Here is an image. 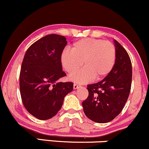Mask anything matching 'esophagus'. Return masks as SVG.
<instances>
[{
  "mask_svg": "<svg viewBox=\"0 0 149 149\" xmlns=\"http://www.w3.org/2000/svg\"><path fill=\"white\" fill-rule=\"evenodd\" d=\"M80 87H81V85L78 84V83H74V84H73V88H74V89H77V88Z\"/></svg>",
  "mask_w": 149,
  "mask_h": 149,
  "instance_id": "esophagus-1",
  "label": "esophagus"
}]
</instances>
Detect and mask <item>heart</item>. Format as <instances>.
Returning <instances> with one entry per match:
<instances>
[{"mask_svg": "<svg viewBox=\"0 0 149 149\" xmlns=\"http://www.w3.org/2000/svg\"><path fill=\"white\" fill-rule=\"evenodd\" d=\"M116 58L115 47L112 42L99 39L85 38L77 41L71 49L66 48L61 52V63L67 73H76L71 79L78 83H86L95 77H104L113 68Z\"/></svg>", "mask_w": 149, "mask_h": 149, "instance_id": "b5f03b06", "label": "heart"}]
</instances>
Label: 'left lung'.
Wrapping results in <instances>:
<instances>
[{
	"mask_svg": "<svg viewBox=\"0 0 149 149\" xmlns=\"http://www.w3.org/2000/svg\"><path fill=\"white\" fill-rule=\"evenodd\" d=\"M114 42L116 58L113 68L103 80L88 85V96L82 103L86 117L97 123L110 122L122 112L132 86L130 56L117 40Z\"/></svg>",
	"mask_w": 149,
	"mask_h": 149,
	"instance_id": "8db88e82",
	"label": "left lung"
}]
</instances>
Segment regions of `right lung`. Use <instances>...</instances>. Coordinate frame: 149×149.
<instances>
[{"label":"right lung","instance_id":"add662e5","mask_svg":"<svg viewBox=\"0 0 149 149\" xmlns=\"http://www.w3.org/2000/svg\"><path fill=\"white\" fill-rule=\"evenodd\" d=\"M66 37L49 35L32 44L24 54L19 90L27 112L41 120L51 119L61 108L64 97L73 91L72 82L58 80L66 76L60 60Z\"/></svg>","mask_w":149,"mask_h":149}]
</instances>
